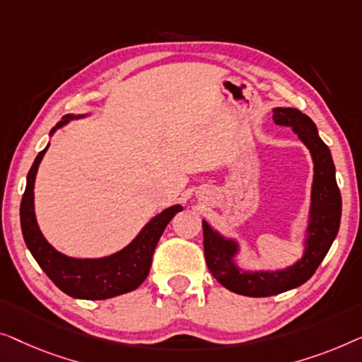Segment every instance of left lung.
<instances>
[{"instance_id": "8db88e82", "label": "left lung", "mask_w": 362, "mask_h": 362, "mask_svg": "<svg viewBox=\"0 0 362 362\" xmlns=\"http://www.w3.org/2000/svg\"><path fill=\"white\" fill-rule=\"evenodd\" d=\"M272 111L274 123L292 129L310 151L313 162L302 257L281 269H244L238 262L243 251L241 243L236 238L225 236L203 220V247L208 269L223 287L246 297H271L307 282L332 247L341 221V193L336 183L333 157L318 136L317 126L297 108H274Z\"/></svg>"}]
</instances>
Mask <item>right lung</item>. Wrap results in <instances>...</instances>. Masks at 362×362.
I'll list each match as a JSON object with an SVG mask.
<instances>
[{"label":"right lung","mask_w":362,"mask_h":362,"mask_svg":"<svg viewBox=\"0 0 362 362\" xmlns=\"http://www.w3.org/2000/svg\"><path fill=\"white\" fill-rule=\"evenodd\" d=\"M85 115H65L50 129L49 136L67 126L72 119L85 118ZM49 149V144L39 152L30 167L26 192L21 202V230L26 246L37 261L40 269L47 274L64 293L81 300H106L116 295L132 292L146 281L151 271L152 254L172 218L183 210L182 205H172L146 223L137 236L119 251L103 257H72L60 252L50 244L40 231L34 210V183L39 164Z\"/></svg>","instance_id":"right-lung-1"}]
</instances>
